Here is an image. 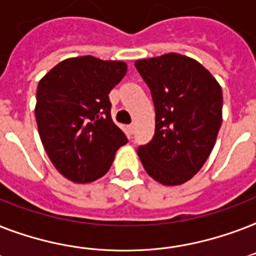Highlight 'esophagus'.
Segmentation results:
<instances>
[{"label": "esophagus", "mask_w": 256, "mask_h": 256, "mask_svg": "<svg viewBox=\"0 0 256 256\" xmlns=\"http://www.w3.org/2000/svg\"><path fill=\"white\" fill-rule=\"evenodd\" d=\"M128 132H130V134H134V132H136V124H128Z\"/></svg>", "instance_id": "esophagus-1"}]
</instances>
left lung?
<instances>
[{"mask_svg": "<svg viewBox=\"0 0 256 256\" xmlns=\"http://www.w3.org/2000/svg\"><path fill=\"white\" fill-rule=\"evenodd\" d=\"M136 68L156 108V132L138 148V156L156 182L182 184L214 148L222 124V88L199 62L176 53L140 60Z\"/></svg>", "mask_w": 256, "mask_h": 256, "instance_id": "8db88e82", "label": "left lung"}]
</instances>
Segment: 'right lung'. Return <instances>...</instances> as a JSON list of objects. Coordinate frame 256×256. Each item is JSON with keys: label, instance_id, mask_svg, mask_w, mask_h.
<instances>
[{"label": "right lung", "instance_id": "1", "mask_svg": "<svg viewBox=\"0 0 256 256\" xmlns=\"http://www.w3.org/2000/svg\"><path fill=\"white\" fill-rule=\"evenodd\" d=\"M128 72L122 61L92 56L54 66L37 88L36 120L48 156L64 176L88 183L104 176L128 144L112 120L108 92Z\"/></svg>", "mask_w": 256, "mask_h": 256}]
</instances>
